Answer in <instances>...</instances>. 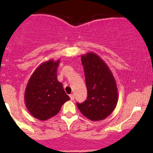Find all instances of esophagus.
I'll use <instances>...</instances> for the list:
<instances>
[{
	"label": "esophagus",
	"instance_id": "obj_1",
	"mask_svg": "<svg viewBox=\"0 0 153 153\" xmlns=\"http://www.w3.org/2000/svg\"><path fill=\"white\" fill-rule=\"evenodd\" d=\"M69 97H70L71 100H72V101H73L74 99H75V96H74V94H70Z\"/></svg>",
	"mask_w": 153,
	"mask_h": 153
}]
</instances>
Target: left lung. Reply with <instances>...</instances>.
<instances>
[{
  "instance_id": "obj_1",
  "label": "left lung",
  "mask_w": 153,
  "mask_h": 153,
  "mask_svg": "<svg viewBox=\"0 0 153 153\" xmlns=\"http://www.w3.org/2000/svg\"><path fill=\"white\" fill-rule=\"evenodd\" d=\"M81 63L85 75L87 98L83 103L77 102V107L90 120H102L114 111L117 104L116 81L108 65L95 53L83 54Z\"/></svg>"
}]
</instances>
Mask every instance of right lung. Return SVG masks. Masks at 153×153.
Here are the masks:
<instances>
[{
	"instance_id": "add662e5",
	"label": "right lung",
	"mask_w": 153,
	"mask_h": 153,
	"mask_svg": "<svg viewBox=\"0 0 153 153\" xmlns=\"http://www.w3.org/2000/svg\"><path fill=\"white\" fill-rule=\"evenodd\" d=\"M60 60H49L39 65L31 75L25 92L26 108L33 117L47 120L57 115L70 99L57 78Z\"/></svg>"
}]
</instances>
